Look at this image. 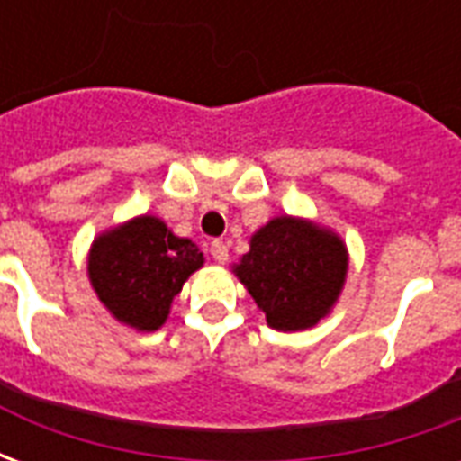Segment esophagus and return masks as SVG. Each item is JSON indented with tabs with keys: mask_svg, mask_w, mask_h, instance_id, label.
<instances>
[{
	"mask_svg": "<svg viewBox=\"0 0 461 461\" xmlns=\"http://www.w3.org/2000/svg\"><path fill=\"white\" fill-rule=\"evenodd\" d=\"M210 254H212V259L224 264V261L230 259V247H227V244H224L221 240H214L210 244Z\"/></svg>",
	"mask_w": 461,
	"mask_h": 461,
	"instance_id": "obj_1",
	"label": "esophagus"
}]
</instances>
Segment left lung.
Returning a JSON list of instances; mask_svg holds the SVG:
<instances>
[{
    "label": "left lung",
    "mask_w": 461,
    "mask_h": 461,
    "mask_svg": "<svg viewBox=\"0 0 461 461\" xmlns=\"http://www.w3.org/2000/svg\"><path fill=\"white\" fill-rule=\"evenodd\" d=\"M343 241L294 217H276L251 237L237 276L276 330L316 326L346 281Z\"/></svg>",
    "instance_id": "8db88e82"
}]
</instances>
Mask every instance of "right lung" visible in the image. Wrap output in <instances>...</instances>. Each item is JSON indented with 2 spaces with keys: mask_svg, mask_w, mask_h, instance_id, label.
Here are the masks:
<instances>
[{
  "mask_svg": "<svg viewBox=\"0 0 461 461\" xmlns=\"http://www.w3.org/2000/svg\"><path fill=\"white\" fill-rule=\"evenodd\" d=\"M202 261L190 240L175 237L155 217H138L94 241L88 276L115 319L138 330H155Z\"/></svg>",
  "mask_w": 461,
  "mask_h": 461,
  "instance_id": "add662e5",
  "label": "right lung"
}]
</instances>
